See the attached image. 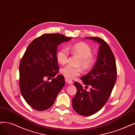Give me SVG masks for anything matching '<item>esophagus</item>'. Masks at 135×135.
<instances>
[{"label": "esophagus", "mask_w": 135, "mask_h": 135, "mask_svg": "<svg viewBox=\"0 0 135 135\" xmlns=\"http://www.w3.org/2000/svg\"><path fill=\"white\" fill-rule=\"evenodd\" d=\"M65 81H66V82H67V83H68L69 84H73V81L70 80V79H68L67 78H66L65 79Z\"/></svg>", "instance_id": "esophagus-1"}]
</instances>
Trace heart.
<instances>
[{
	"mask_svg": "<svg viewBox=\"0 0 135 135\" xmlns=\"http://www.w3.org/2000/svg\"><path fill=\"white\" fill-rule=\"evenodd\" d=\"M76 54L81 58L79 66L84 71H88L91 69L94 63V58L92 56V51L91 48L84 42H78L73 44L67 48H62L57 53V59L58 63L61 64L66 63L68 58L69 52ZM60 72L63 75L69 79H74L79 76L81 73V69L79 67H73L71 66H66L62 67Z\"/></svg>",
	"mask_w": 135,
	"mask_h": 135,
	"instance_id": "obj_1",
	"label": "heart"
}]
</instances>
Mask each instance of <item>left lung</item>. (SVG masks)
Returning <instances> with one entry per match:
<instances>
[{
	"instance_id": "8db88e82",
	"label": "left lung",
	"mask_w": 135,
	"mask_h": 135,
	"mask_svg": "<svg viewBox=\"0 0 135 135\" xmlns=\"http://www.w3.org/2000/svg\"><path fill=\"white\" fill-rule=\"evenodd\" d=\"M84 38L99 44L97 59L91 70L81 78L84 84L92 87L90 92L74 82L77 93L72 99V106L78 114L88 116L100 110L107 102L116 81L117 68L114 55L106 42L98 37Z\"/></svg>"
}]
</instances>
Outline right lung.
Instances as JSON below:
<instances>
[{"label":"right lung","instance_id":"add662e5","mask_svg":"<svg viewBox=\"0 0 135 135\" xmlns=\"http://www.w3.org/2000/svg\"><path fill=\"white\" fill-rule=\"evenodd\" d=\"M71 39L61 34H43L30 43L21 59L20 89L25 101L37 111L51 107L64 86V78L60 74L50 82L44 79L56 76L58 46Z\"/></svg>","mask_w":135,"mask_h":135}]
</instances>
